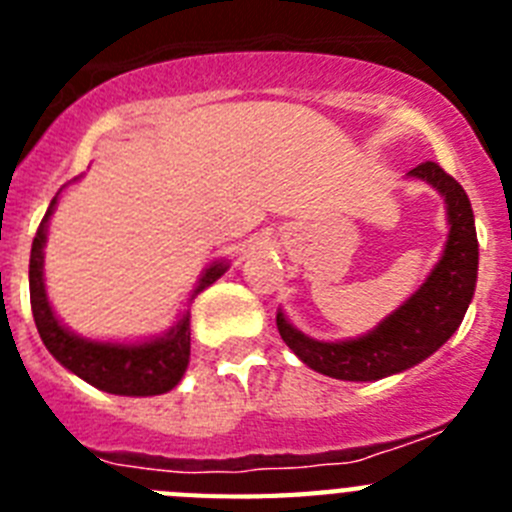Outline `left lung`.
<instances>
[{
  "instance_id": "obj_1",
  "label": "left lung",
  "mask_w": 512,
  "mask_h": 512,
  "mask_svg": "<svg viewBox=\"0 0 512 512\" xmlns=\"http://www.w3.org/2000/svg\"><path fill=\"white\" fill-rule=\"evenodd\" d=\"M408 176L431 184L446 200L449 241L423 287L366 336L325 343L307 338L277 312V328L310 369L346 382H374L400 374L438 351L464 320L477 284V230L467 192L436 161L418 164Z\"/></svg>"
}]
</instances>
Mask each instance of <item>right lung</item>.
Here are the masks:
<instances>
[{"instance_id": "add662e5", "label": "right lung", "mask_w": 512, "mask_h": 512, "mask_svg": "<svg viewBox=\"0 0 512 512\" xmlns=\"http://www.w3.org/2000/svg\"><path fill=\"white\" fill-rule=\"evenodd\" d=\"M58 194H61V189L40 220V228L33 238V251H30V305H33V318L45 348L69 372H74L76 377H81L97 390L110 392V395L151 397L174 390L189 364V341H192L189 338L192 336L189 333V312H184L182 320L169 333L143 343L89 341V338H81L71 333L69 328H63L61 320L53 315L43 282V246L45 228H48L53 210H56ZM225 269H228L225 261H215L210 269H205L194 295H200L202 289L223 277Z\"/></svg>"}]
</instances>
